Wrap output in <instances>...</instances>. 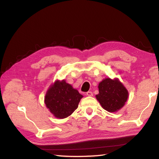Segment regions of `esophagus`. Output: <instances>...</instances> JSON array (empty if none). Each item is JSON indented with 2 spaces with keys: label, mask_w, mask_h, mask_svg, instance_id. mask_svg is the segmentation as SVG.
Listing matches in <instances>:
<instances>
[{
  "label": "esophagus",
  "mask_w": 159,
  "mask_h": 159,
  "mask_svg": "<svg viewBox=\"0 0 159 159\" xmlns=\"http://www.w3.org/2000/svg\"><path fill=\"white\" fill-rule=\"evenodd\" d=\"M86 95L87 96H93V93L92 92H87L86 93Z\"/></svg>",
  "instance_id": "34e87169"
}]
</instances>
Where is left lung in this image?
Instances as JSON below:
<instances>
[{
  "label": "left lung",
  "mask_w": 159,
  "mask_h": 159,
  "mask_svg": "<svg viewBox=\"0 0 159 159\" xmlns=\"http://www.w3.org/2000/svg\"><path fill=\"white\" fill-rule=\"evenodd\" d=\"M99 93L96 96L104 110L110 113L117 112L126 104L128 92L120 80L106 78L98 85Z\"/></svg>",
  "instance_id": "obj_1"
}]
</instances>
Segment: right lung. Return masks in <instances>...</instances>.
Returning <instances> with one entry per match:
<instances>
[{
	"mask_svg": "<svg viewBox=\"0 0 159 159\" xmlns=\"http://www.w3.org/2000/svg\"><path fill=\"white\" fill-rule=\"evenodd\" d=\"M83 96L65 80L56 81L50 86L44 97L47 109L59 119L67 117L75 111Z\"/></svg>",
	"mask_w": 159,
	"mask_h": 159,
	"instance_id": "right-lung-1",
	"label": "right lung"
}]
</instances>
